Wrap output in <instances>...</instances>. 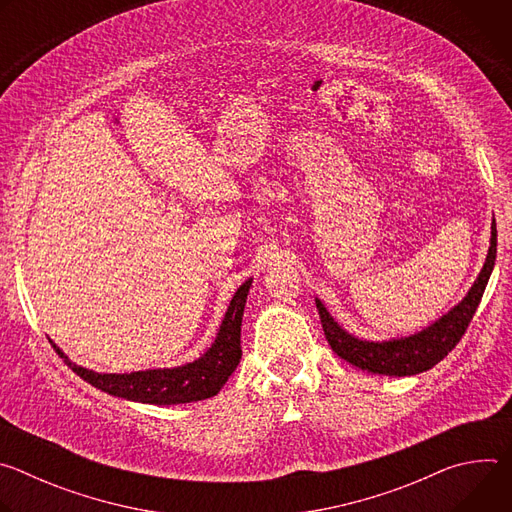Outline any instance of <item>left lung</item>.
<instances>
[{
	"label": "left lung",
	"mask_w": 512,
	"mask_h": 512,
	"mask_svg": "<svg viewBox=\"0 0 512 512\" xmlns=\"http://www.w3.org/2000/svg\"><path fill=\"white\" fill-rule=\"evenodd\" d=\"M494 261H496V223L492 218V237H490V247H488L484 267L476 277L474 285L470 287L468 296L458 306H454L446 316L435 320L431 326H427L425 330L413 336L387 340V342H369L348 334L338 322H334L330 312L316 298V308L322 320L324 336L330 348L340 358L373 375L409 377V375H419L423 371H429L437 362L444 360L448 352H452L456 344L462 340L482 300Z\"/></svg>",
	"instance_id": "8db88e82"
}]
</instances>
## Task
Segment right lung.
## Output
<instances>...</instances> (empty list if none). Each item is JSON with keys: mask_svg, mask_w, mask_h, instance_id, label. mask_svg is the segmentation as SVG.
<instances>
[{"mask_svg": "<svg viewBox=\"0 0 512 512\" xmlns=\"http://www.w3.org/2000/svg\"><path fill=\"white\" fill-rule=\"evenodd\" d=\"M253 279H247L233 296L225 320L218 328L212 346L194 362L174 369H150L125 375L93 373L79 367L56 346V352L68 367L89 385L127 401L152 403V405H178L214 397L229 381L241 360V322L247 304V294Z\"/></svg>", "mask_w": 512, "mask_h": 512, "instance_id": "1", "label": "right lung"}]
</instances>
